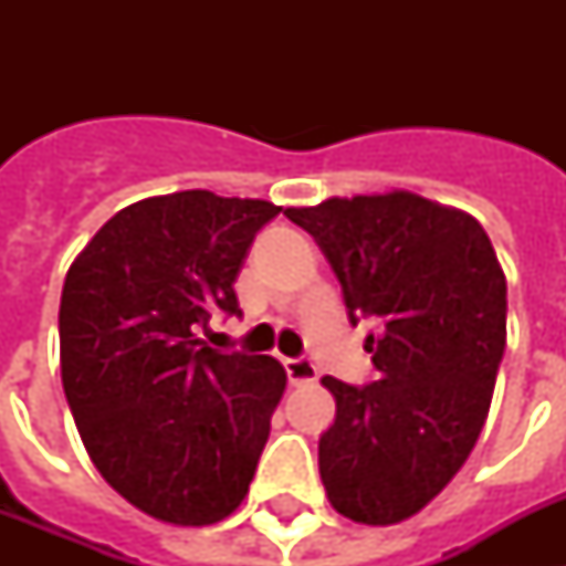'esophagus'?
<instances>
[{
    "instance_id": "34e87169",
    "label": "esophagus",
    "mask_w": 566,
    "mask_h": 566,
    "mask_svg": "<svg viewBox=\"0 0 566 566\" xmlns=\"http://www.w3.org/2000/svg\"><path fill=\"white\" fill-rule=\"evenodd\" d=\"M284 370H287L293 387L314 385L317 381V367L308 358H284Z\"/></svg>"
}]
</instances>
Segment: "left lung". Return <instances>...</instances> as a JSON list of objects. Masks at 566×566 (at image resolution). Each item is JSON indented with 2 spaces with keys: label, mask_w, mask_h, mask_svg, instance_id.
I'll return each mask as SVG.
<instances>
[{
  "label": "left lung",
  "mask_w": 566,
  "mask_h": 566,
  "mask_svg": "<svg viewBox=\"0 0 566 566\" xmlns=\"http://www.w3.org/2000/svg\"><path fill=\"white\" fill-rule=\"evenodd\" d=\"M317 240L367 337L376 381L326 376L337 413L319 438L332 509L394 526L438 496L473 452L505 353V273L482 222L411 190L287 208Z\"/></svg>",
  "instance_id": "obj_1"
}]
</instances>
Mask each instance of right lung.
I'll list each match as a JSON object with an SVG mask.
<instances>
[{"mask_svg":"<svg viewBox=\"0 0 566 566\" xmlns=\"http://www.w3.org/2000/svg\"><path fill=\"white\" fill-rule=\"evenodd\" d=\"M264 199L179 190L117 211L66 270L61 381L87 455L114 491L172 526H211L249 493L287 373L199 340L234 282Z\"/></svg>","mask_w":566,"mask_h":566,"instance_id":"1","label":"right lung"}]
</instances>
